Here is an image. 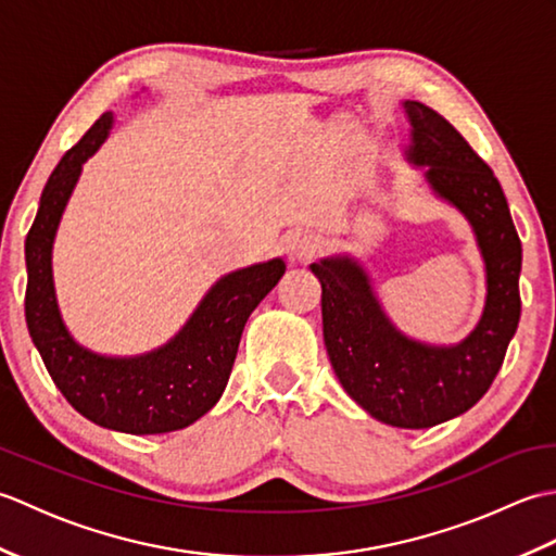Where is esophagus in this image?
<instances>
[{"mask_svg":"<svg viewBox=\"0 0 556 556\" xmlns=\"http://www.w3.org/2000/svg\"><path fill=\"white\" fill-rule=\"evenodd\" d=\"M287 255L291 263H301V260H308L317 253V248H320V239H317L315 233L311 231H293L287 236Z\"/></svg>","mask_w":556,"mask_h":556,"instance_id":"esophagus-1","label":"esophagus"}]
</instances>
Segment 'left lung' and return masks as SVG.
<instances>
[{
	"label": "left lung",
	"instance_id": "1",
	"mask_svg": "<svg viewBox=\"0 0 556 556\" xmlns=\"http://www.w3.org/2000/svg\"><path fill=\"white\" fill-rule=\"evenodd\" d=\"M406 157L432 191L473 227L485 260L488 296L473 332L454 346L422 344L399 332L377 301L368 271L349 255L311 269L323 285V334L329 363L358 406L394 428H432L476 406L497 377L521 317V239L497 176L442 114L406 100Z\"/></svg>",
	"mask_w": 556,
	"mask_h": 556
}]
</instances>
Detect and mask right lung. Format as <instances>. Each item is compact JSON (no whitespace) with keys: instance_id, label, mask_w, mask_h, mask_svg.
Here are the masks:
<instances>
[{"instance_id":"obj_1","label":"right lung","mask_w":556,"mask_h":556,"mask_svg":"<svg viewBox=\"0 0 556 556\" xmlns=\"http://www.w3.org/2000/svg\"><path fill=\"white\" fill-rule=\"evenodd\" d=\"M104 112L56 164L26 239V323L59 392L83 418L131 434L188 428L217 404L239 351L248 317L287 271L281 257L224 275L200 301L181 332L134 358L98 356L68 334L52 279V243L80 167L110 136Z\"/></svg>"}]
</instances>
